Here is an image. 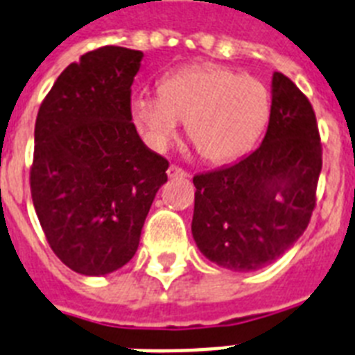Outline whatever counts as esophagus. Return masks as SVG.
<instances>
[{"label": "esophagus", "mask_w": 355, "mask_h": 355, "mask_svg": "<svg viewBox=\"0 0 355 355\" xmlns=\"http://www.w3.org/2000/svg\"><path fill=\"white\" fill-rule=\"evenodd\" d=\"M168 177L169 178H186L189 177L184 169H180L178 166H169L168 168Z\"/></svg>", "instance_id": "34e87169"}]
</instances>
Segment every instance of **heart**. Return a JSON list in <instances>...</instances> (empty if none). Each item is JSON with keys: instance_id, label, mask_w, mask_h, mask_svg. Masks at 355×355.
<instances>
[{"instance_id": "obj_1", "label": "heart", "mask_w": 355, "mask_h": 355, "mask_svg": "<svg viewBox=\"0 0 355 355\" xmlns=\"http://www.w3.org/2000/svg\"><path fill=\"white\" fill-rule=\"evenodd\" d=\"M132 120L144 140L164 151L186 122V135L207 162H230L252 148L270 118V93L257 78L218 65L168 74L160 96H137Z\"/></svg>"}]
</instances>
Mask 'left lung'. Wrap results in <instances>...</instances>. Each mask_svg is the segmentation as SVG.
Listing matches in <instances>:
<instances>
[{
  "label": "left lung",
  "mask_w": 355,
  "mask_h": 355,
  "mask_svg": "<svg viewBox=\"0 0 355 355\" xmlns=\"http://www.w3.org/2000/svg\"><path fill=\"white\" fill-rule=\"evenodd\" d=\"M321 168L312 105L290 78L273 73L261 146L232 166L193 177L191 233L200 253L232 272H255L281 257L310 223Z\"/></svg>",
  "instance_id": "left-lung-1"
}]
</instances>
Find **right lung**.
I'll use <instances>...</instances> for the list:
<instances>
[{"label": "right lung", "instance_id": "right-lung-1", "mask_svg": "<svg viewBox=\"0 0 355 355\" xmlns=\"http://www.w3.org/2000/svg\"><path fill=\"white\" fill-rule=\"evenodd\" d=\"M142 51L100 47L71 63L40 105L31 195L58 259L98 277L137 253L169 164L131 122Z\"/></svg>", "mask_w": 355, "mask_h": 355}]
</instances>
